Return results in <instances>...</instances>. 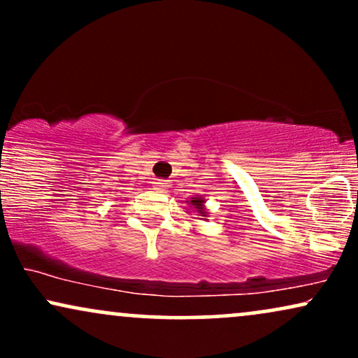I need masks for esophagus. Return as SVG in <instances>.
Wrapping results in <instances>:
<instances>
[{
	"label": "esophagus",
	"mask_w": 358,
	"mask_h": 358,
	"mask_svg": "<svg viewBox=\"0 0 358 358\" xmlns=\"http://www.w3.org/2000/svg\"><path fill=\"white\" fill-rule=\"evenodd\" d=\"M155 187L156 190H165V188H168V182L166 180H156Z\"/></svg>",
	"instance_id": "34e87169"
}]
</instances>
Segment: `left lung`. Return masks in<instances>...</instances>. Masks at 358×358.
I'll return each instance as SVG.
<instances>
[{
	"mask_svg": "<svg viewBox=\"0 0 358 358\" xmlns=\"http://www.w3.org/2000/svg\"><path fill=\"white\" fill-rule=\"evenodd\" d=\"M187 203L190 205V208L193 210H196L200 213L202 217H208V212H207V207H205V199L202 195H195L192 196L190 200H187Z\"/></svg>",
	"mask_w": 358,
	"mask_h": 358,
	"instance_id": "obj_1",
	"label": "left lung"
}]
</instances>
